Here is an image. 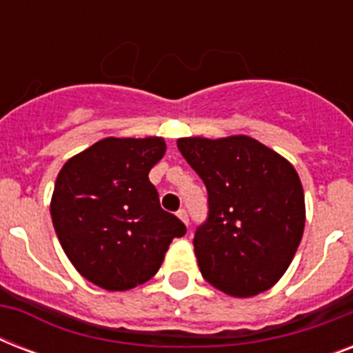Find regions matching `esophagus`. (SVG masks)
Here are the masks:
<instances>
[{
    "mask_svg": "<svg viewBox=\"0 0 353 353\" xmlns=\"http://www.w3.org/2000/svg\"><path fill=\"white\" fill-rule=\"evenodd\" d=\"M177 218L185 223V225H188V212L185 209H181L179 212H177Z\"/></svg>",
    "mask_w": 353,
    "mask_h": 353,
    "instance_id": "34e87169",
    "label": "esophagus"
}]
</instances>
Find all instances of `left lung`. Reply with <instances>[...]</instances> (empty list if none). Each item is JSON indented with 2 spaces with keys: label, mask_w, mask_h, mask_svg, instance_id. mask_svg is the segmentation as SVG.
Listing matches in <instances>:
<instances>
[{
  "label": "left lung",
  "mask_w": 353,
  "mask_h": 353,
  "mask_svg": "<svg viewBox=\"0 0 353 353\" xmlns=\"http://www.w3.org/2000/svg\"><path fill=\"white\" fill-rule=\"evenodd\" d=\"M177 148L209 192L194 236L203 279L231 296L271 290L302 240L306 205L290 161L249 135L181 137Z\"/></svg>",
  "instance_id": "8db88e82"
}]
</instances>
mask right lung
I'll list each match as a JSON object with an SVG mask.
<instances>
[{
  "label": "right lung",
  "mask_w": 353,
  "mask_h": 353,
  "mask_svg": "<svg viewBox=\"0 0 353 353\" xmlns=\"http://www.w3.org/2000/svg\"><path fill=\"white\" fill-rule=\"evenodd\" d=\"M165 152L163 137H106L62 166L51 198L52 225L91 284L126 291L148 282L170 241L187 232L161 209L148 179Z\"/></svg>",
  "instance_id": "right-lung-1"
}]
</instances>
